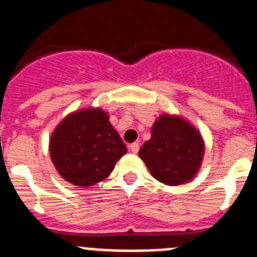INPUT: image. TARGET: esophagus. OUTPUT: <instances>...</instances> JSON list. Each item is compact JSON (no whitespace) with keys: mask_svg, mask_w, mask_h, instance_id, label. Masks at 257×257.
Returning <instances> with one entry per match:
<instances>
[{"mask_svg":"<svg viewBox=\"0 0 257 257\" xmlns=\"http://www.w3.org/2000/svg\"><path fill=\"white\" fill-rule=\"evenodd\" d=\"M129 150H131L133 154H137L138 150H140V145H138L137 142L129 145Z\"/></svg>","mask_w":257,"mask_h":257,"instance_id":"1","label":"esophagus"}]
</instances>
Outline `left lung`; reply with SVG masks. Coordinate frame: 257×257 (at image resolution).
<instances>
[{"label":"left lung","instance_id":"obj_1","mask_svg":"<svg viewBox=\"0 0 257 257\" xmlns=\"http://www.w3.org/2000/svg\"><path fill=\"white\" fill-rule=\"evenodd\" d=\"M200 132L180 115L162 113L151 128V138L138 155L151 176L168 186L186 184L199 172L204 158Z\"/></svg>","mask_w":257,"mask_h":257}]
</instances>
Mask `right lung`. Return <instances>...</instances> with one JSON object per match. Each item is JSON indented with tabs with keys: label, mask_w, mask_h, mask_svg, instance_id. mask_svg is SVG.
Returning <instances> with one entry per match:
<instances>
[{
	"label": "right lung",
	"mask_w": 257,
	"mask_h": 257,
	"mask_svg": "<svg viewBox=\"0 0 257 257\" xmlns=\"http://www.w3.org/2000/svg\"><path fill=\"white\" fill-rule=\"evenodd\" d=\"M55 169L67 182L89 187L103 181L126 154L125 144L99 107L76 110L62 120L49 140Z\"/></svg>",
	"instance_id": "right-lung-1"
}]
</instances>
